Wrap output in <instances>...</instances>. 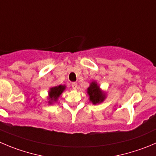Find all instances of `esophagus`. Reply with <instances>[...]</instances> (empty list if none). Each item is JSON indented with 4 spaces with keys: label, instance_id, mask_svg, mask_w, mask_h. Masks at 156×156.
I'll return each instance as SVG.
<instances>
[{
    "label": "esophagus",
    "instance_id": "34e87169",
    "mask_svg": "<svg viewBox=\"0 0 156 156\" xmlns=\"http://www.w3.org/2000/svg\"><path fill=\"white\" fill-rule=\"evenodd\" d=\"M77 87H78V85H77L76 83H72V87H73V89H74V90H76V89H77Z\"/></svg>",
    "mask_w": 156,
    "mask_h": 156
}]
</instances>
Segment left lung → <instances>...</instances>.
Returning a JSON list of instances; mask_svg holds the SVG:
<instances>
[{
	"instance_id": "8db88e82",
	"label": "left lung",
	"mask_w": 156,
	"mask_h": 156,
	"mask_svg": "<svg viewBox=\"0 0 156 156\" xmlns=\"http://www.w3.org/2000/svg\"><path fill=\"white\" fill-rule=\"evenodd\" d=\"M87 93L90 97V101L93 104L96 105L104 101L106 93L100 89L97 83L93 81L87 89Z\"/></svg>"
}]
</instances>
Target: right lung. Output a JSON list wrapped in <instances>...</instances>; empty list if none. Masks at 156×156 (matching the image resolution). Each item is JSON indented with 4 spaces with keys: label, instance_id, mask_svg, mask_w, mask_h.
I'll return each instance as SVG.
<instances>
[{
    "label": "right lung",
    "instance_id": "1",
    "mask_svg": "<svg viewBox=\"0 0 156 156\" xmlns=\"http://www.w3.org/2000/svg\"><path fill=\"white\" fill-rule=\"evenodd\" d=\"M66 89V86L64 85H60L57 86V87H52V88L50 89L49 90V103L50 104H52L53 102H56L58 99V98L60 97V95L62 94L63 91Z\"/></svg>",
    "mask_w": 156,
    "mask_h": 156
}]
</instances>
